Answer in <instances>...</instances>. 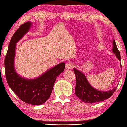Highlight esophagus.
Segmentation results:
<instances>
[{
    "instance_id": "esophagus-1",
    "label": "esophagus",
    "mask_w": 127,
    "mask_h": 127,
    "mask_svg": "<svg viewBox=\"0 0 127 127\" xmlns=\"http://www.w3.org/2000/svg\"><path fill=\"white\" fill-rule=\"evenodd\" d=\"M74 67V64L71 63H68L65 65V69L66 70H69V69H71Z\"/></svg>"
}]
</instances>
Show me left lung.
<instances>
[{"instance_id": "obj_1", "label": "left lung", "mask_w": 127, "mask_h": 127, "mask_svg": "<svg viewBox=\"0 0 127 127\" xmlns=\"http://www.w3.org/2000/svg\"><path fill=\"white\" fill-rule=\"evenodd\" d=\"M112 52L117 58L121 61V55L115 39L113 41ZM120 66L122 67L121 63ZM76 76V86L75 88V95L82 101L86 103H93L103 101L110 98L115 93L118 85L111 90L102 91L98 90L92 86L87 79L84 74L81 71L74 68Z\"/></svg>"}]
</instances>
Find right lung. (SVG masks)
<instances>
[{
  "instance_id": "right-lung-1",
  "label": "right lung",
  "mask_w": 127,
  "mask_h": 127,
  "mask_svg": "<svg viewBox=\"0 0 127 127\" xmlns=\"http://www.w3.org/2000/svg\"><path fill=\"white\" fill-rule=\"evenodd\" d=\"M31 26V22H25L12 36L5 58V76L9 87L20 100L30 105H41L50 97L56 78L64 71L65 64L63 62L57 64L35 79L24 78L17 73L14 67L16 43L29 31Z\"/></svg>"
}]
</instances>
